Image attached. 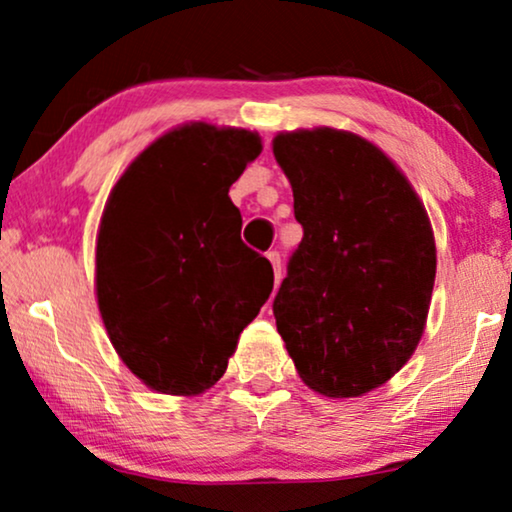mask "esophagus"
<instances>
[{
    "mask_svg": "<svg viewBox=\"0 0 512 512\" xmlns=\"http://www.w3.org/2000/svg\"><path fill=\"white\" fill-rule=\"evenodd\" d=\"M268 261L272 263V270H275V289H277V284L282 282V256H279V251H268Z\"/></svg>",
    "mask_w": 512,
    "mask_h": 512,
    "instance_id": "34e87169",
    "label": "esophagus"
}]
</instances>
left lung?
<instances>
[{
  "instance_id": "8db88e82",
  "label": "left lung",
  "mask_w": 512,
  "mask_h": 512,
  "mask_svg": "<svg viewBox=\"0 0 512 512\" xmlns=\"http://www.w3.org/2000/svg\"><path fill=\"white\" fill-rule=\"evenodd\" d=\"M303 240L272 312L307 387L352 398L405 366L436 282L429 214L405 174L368 139L314 128L272 139Z\"/></svg>"
}]
</instances>
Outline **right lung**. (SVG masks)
Returning <instances> with one entry per match:
<instances>
[{"label": "right lung", "instance_id": "1", "mask_svg": "<svg viewBox=\"0 0 512 512\" xmlns=\"http://www.w3.org/2000/svg\"><path fill=\"white\" fill-rule=\"evenodd\" d=\"M261 149L256 132L179 125L132 160L104 207L97 305L125 366L160 394L219 382L270 298L272 265L242 242L228 198Z\"/></svg>", "mask_w": 512, "mask_h": 512}]
</instances>
